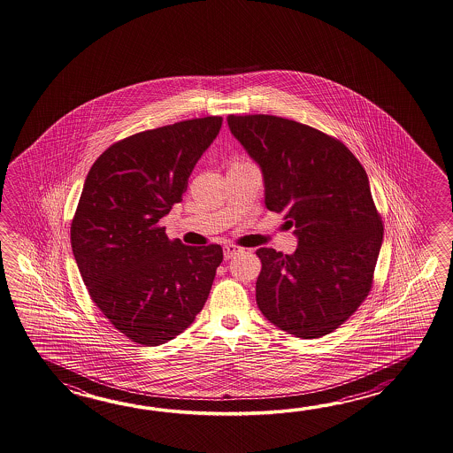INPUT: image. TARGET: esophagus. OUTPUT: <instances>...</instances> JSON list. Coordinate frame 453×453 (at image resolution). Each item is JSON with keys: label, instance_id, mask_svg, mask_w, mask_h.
Returning a JSON list of instances; mask_svg holds the SVG:
<instances>
[{"label": "esophagus", "instance_id": "34e87169", "mask_svg": "<svg viewBox=\"0 0 453 453\" xmlns=\"http://www.w3.org/2000/svg\"><path fill=\"white\" fill-rule=\"evenodd\" d=\"M240 252H242V250L238 248V246H233V244H226V246L223 248V256H225V259L226 260L234 257V256L240 254Z\"/></svg>", "mask_w": 453, "mask_h": 453}]
</instances>
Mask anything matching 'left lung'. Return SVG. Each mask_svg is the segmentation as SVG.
<instances>
[{"label": "left lung", "mask_w": 453, "mask_h": 453, "mask_svg": "<svg viewBox=\"0 0 453 453\" xmlns=\"http://www.w3.org/2000/svg\"><path fill=\"white\" fill-rule=\"evenodd\" d=\"M260 165L265 205L295 226L298 248L257 250L256 301L273 326L320 338L351 318L374 281L384 223L366 170L342 141L273 115H228Z\"/></svg>", "instance_id": "left-lung-1"}]
</instances>
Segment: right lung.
Listing matches in <instances>:
<instances>
[{
	"mask_svg": "<svg viewBox=\"0 0 453 453\" xmlns=\"http://www.w3.org/2000/svg\"><path fill=\"white\" fill-rule=\"evenodd\" d=\"M222 116L186 119L110 145L87 174L71 246L88 295L131 342L157 347L193 324L222 264L220 244L168 240L158 222L181 203Z\"/></svg>",
	"mask_w": 453,
	"mask_h": 453,
	"instance_id": "1",
	"label": "right lung"
}]
</instances>
